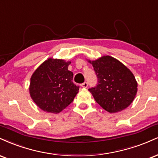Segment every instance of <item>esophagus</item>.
<instances>
[{
	"label": "esophagus",
	"mask_w": 158,
	"mask_h": 158,
	"mask_svg": "<svg viewBox=\"0 0 158 158\" xmlns=\"http://www.w3.org/2000/svg\"><path fill=\"white\" fill-rule=\"evenodd\" d=\"M81 86H82L83 88H87V86H88V83L87 82L83 83L82 84H81Z\"/></svg>",
	"instance_id": "obj_1"
}]
</instances>
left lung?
Listing matches in <instances>:
<instances>
[{"label":"left lung","instance_id":"obj_1","mask_svg":"<svg viewBox=\"0 0 158 158\" xmlns=\"http://www.w3.org/2000/svg\"><path fill=\"white\" fill-rule=\"evenodd\" d=\"M89 62L98 78L97 85L89 89L95 101L110 113L129 106L138 90V83L130 70L110 56Z\"/></svg>","mask_w":158,"mask_h":158}]
</instances>
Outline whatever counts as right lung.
Segmentation results:
<instances>
[{
    "label": "right lung",
    "instance_id": "add662e5",
    "mask_svg": "<svg viewBox=\"0 0 158 158\" xmlns=\"http://www.w3.org/2000/svg\"><path fill=\"white\" fill-rule=\"evenodd\" d=\"M70 63L49 58L31 75V98L42 110L57 114L73 101L80 86L72 81L73 73L68 70Z\"/></svg>",
    "mask_w": 158,
    "mask_h": 158
}]
</instances>
